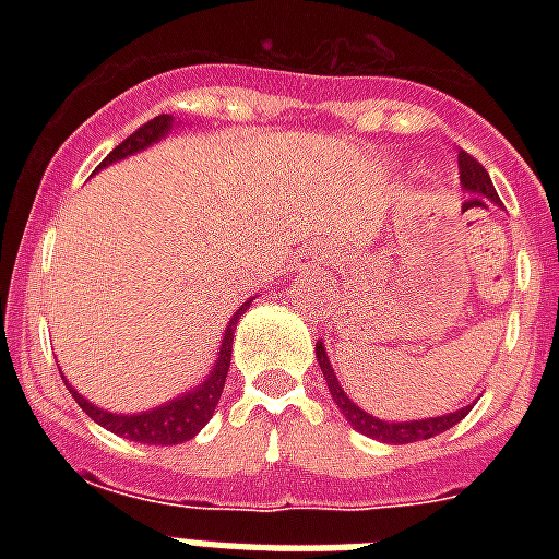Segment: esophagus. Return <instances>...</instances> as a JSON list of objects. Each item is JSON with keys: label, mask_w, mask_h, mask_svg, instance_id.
Returning <instances> with one entry per match:
<instances>
[{"label": "esophagus", "mask_w": 559, "mask_h": 559, "mask_svg": "<svg viewBox=\"0 0 559 559\" xmlns=\"http://www.w3.org/2000/svg\"><path fill=\"white\" fill-rule=\"evenodd\" d=\"M296 270L313 272V275H324V272L331 270V254L324 252V249H305V252H298Z\"/></svg>", "instance_id": "obj_1"}]
</instances>
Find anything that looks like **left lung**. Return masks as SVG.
<instances>
[{
  "instance_id": "1",
  "label": "left lung",
  "mask_w": 559,
  "mask_h": 559,
  "mask_svg": "<svg viewBox=\"0 0 559 559\" xmlns=\"http://www.w3.org/2000/svg\"><path fill=\"white\" fill-rule=\"evenodd\" d=\"M459 170H461V188L469 193V202H499L496 197V188L487 177V170L478 165L469 153L461 151L459 153ZM316 359H319V368L324 373V382H328V391H331L333 403L340 406V412L345 415L357 432L368 435L373 441L382 443H412V441H426V438H435V435L447 432L452 426L459 424L461 417H467V412L473 406H464L459 412H450V415L441 417H426V420H400V424H389V420H380V417L368 415L362 408L354 403V400L342 391L340 380H336V373H333L331 359H328V350H324L322 342H316Z\"/></svg>"
}]
</instances>
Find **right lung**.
Segmentation results:
<instances>
[{"instance_id": "add662e5", "label": "right lung", "mask_w": 559, "mask_h": 559, "mask_svg": "<svg viewBox=\"0 0 559 559\" xmlns=\"http://www.w3.org/2000/svg\"><path fill=\"white\" fill-rule=\"evenodd\" d=\"M170 124H174V118L170 116L151 118V121L139 127L133 135H127L124 142L118 144L116 151L100 162V168H107V165H112V162L127 159V156H133V153L156 144L162 135H168ZM249 301H252V298H249ZM249 301L240 305V310L231 316V322H228L226 333H223V345H219L217 362H214L211 373L205 377V382H200L197 389L182 394V397L170 400V403H165V406L151 408V412H139V415H116V412H104V408L92 406L90 400H83L81 394H78V391L63 380L66 389L72 391V397L78 400V406H81L83 412L95 420V424H100L104 429H109V432L121 435V438H130V441H139V443H156V447H170V443L191 441L193 435L209 424L211 415H214V408H217L223 385H226L228 366H231V342H235L237 319L243 316Z\"/></svg>"}]
</instances>
